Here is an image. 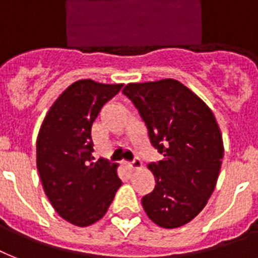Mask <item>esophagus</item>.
Listing matches in <instances>:
<instances>
[{
  "label": "esophagus",
  "mask_w": 258,
  "mask_h": 258,
  "mask_svg": "<svg viewBox=\"0 0 258 258\" xmlns=\"http://www.w3.org/2000/svg\"><path fill=\"white\" fill-rule=\"evenodd\" d=\"M127 166H128L131 170H139V169H142V162H141V159L135 158L133 162H128V163H127Z\"/></svg>",
  "instance_id": "34e87169"
}]
</instances>
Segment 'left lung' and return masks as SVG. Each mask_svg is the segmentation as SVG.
Segmentation results:
<instances>
[{
    "label": "left lung",
    "mask_w": 258,
    "mask_h": 258,
    "mask_svg": "<svg viewBox=\"0 0 258 258\" xmlns=\"http://www.w3.org/2000/svg\"><path fill=\"white\" fill-rule=\"evenodd\" d=\"M123 93L163 155L149 165L157 184L142 198L143 209L161 228L183 226L206 206L220 175L224 143L216 117L202 99L174 79L130 83Z\"/></svg>",
    "instance_id": "obj_1"
}]
</instances>
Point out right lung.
<instances>
[{
    "mask_svg": "<svg viewBox=\"0 0 258 258\" xmlns=\"http://www.w3.org/2000/svg\"><path fill=\"white\" fill-rule=\"evenodd\" d=\"M123 84L84 79L71 84L46 113L37 137V170L58 216L84 228L108 210L121 180L116 163L92 162L91 128L101 107Z\"/></svg>",
    "mask_w": 258,
    "mask_h": 258,
    "instance_id": "obj_1",
    "label": "right lung"
}]
</instances>
